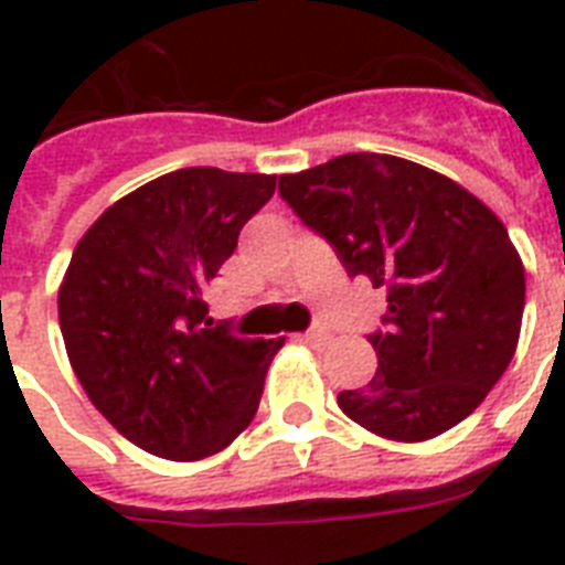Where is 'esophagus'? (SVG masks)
I'll list each match as a JSON object with an SVG mask.
<instances>
[{"label":"esophagus","mask_w":565,"mask_h":565,"mask_svg":"<svg viewBox=\"0 0 565 565\" xmlns=\"http://www.w3.org/2000/svg\"><path fill=\"white\" fill-rule=\"evenodd\" d=\"M305 340H308L310 345H317V349H322V345L331 343L334 337H331V331H328V328L317 326V328H310V331H305Z\"/></svg>","instance_id":"esophagus-1"}]
</instances>
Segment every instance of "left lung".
I'll list each match as a JSON object with an SVG mask.
<instances>
[{
	"instance_id": "left-lung-1",
	"label": "left lung",
	"mask_w": 565,
	"mask_h": 565,
	"mask_svg": "<svg viewBox=\"0 0 565 565\" xmlns=\"http://www.w3.org/2000/svg\"><path fill=\"white\" fill-rule=\"evenodd\" d=\"M278 193L345 273L386 287L375 377L337 395L345 416L398 443L463 422L513 361L525 310V266L499 216L446 175L375 152L281 175Z\"/></svg>"
}]
</instances>
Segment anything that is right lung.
I'll return each instance as SVG.
<instances>
[{"label":"right lung","mask_w":565,"mask_h":565,"mask_svg":"<svg viewBox=\"0 0 565 565\" xmlns=\"http://www.w3.org/2000/svg\"><path fill=\"white\" fill-rule=\"evenodd\" d=\"M275 175L188 167L102 213L57 292L66 354L114 428L167 460H202L255 419L281 340L211 326L204 290Z\"/></svg>","instance_id":"1"}]
</instances>
